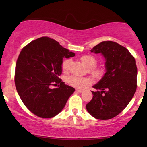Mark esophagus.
I'll return each instance as SVG.
<instances>
[{"instance_id": "esophagus-1", "label": "esophagus", "mask_w": 147, "mask_h": 147, "mask_svg": "<svg viewBox=\"0 0 147 147\" xmlns=\"http://www.w3.org/2000/svg\"><path fill=\"white\" fill-rule=\"evenodd\" d=\"M76 91H77V92H82L84 90H82V89H76Z\"/></svg>"}]
</instances>
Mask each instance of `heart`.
Listing matches in <instances>:
<instances>
[{"mask_svg": "<svg viewBox=\"0 0 147 147\" xmlns=\"http://www.w3.org/2000/svg\"><path fill=\"white\" fill-rule=\"evenodd\" d=\"M82 63L85 64L88 68H90L89 71L96 77H101L104 75V70L102 68H95L93 67L97 63L95 57L92 55H84L81 57ZM71 60L70 59H65L61 63V68L63 71H67L70 67ZM67 82L72 86L77 88H85L88 86L90 85L93 82V79L90 77H79L77 75L69 76L67 78Z\"/></svg>", "mask_w": 147, "mask_h": 147, "instance_id": "b5f03b06", "label": "heart"}]
</instances>
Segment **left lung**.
<instances>
[{"label": "left lung", "instance_id": "left-lung-1", "mask_svg": "<svg viewBox=\"0 0 147 147\" xmlns=\"http://www.w3.org/2000/svg\"><path fill=\"white\" fill-rule=\"evenodd\" d=\"M90 52L104 56L106 72L92 86L97 90L92 91L93 97L86 109L96 119H111L125 109L136 92V60L127 49L113 41H103Z\"/></svg>", "mask_w": 147, "mask_h": 147}]
</instances>
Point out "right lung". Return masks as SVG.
Listing matches in <instances>:
<instances>
[{"mask_svg": "<svg viewBox=\"0 0 147 147\" xmlns=\"http://www.w3.org/2000/svg\"><path fill=\"white\" fill-rule=\"evenodd\" d=\"M75 55L49 37H41L22 49L16 61L14 82L20 98L38 117L50 118L63 110L75 88L61 82L63 58ZM54 83L60 87L51 89Z\"/></svg>", "mask_w": 147, "mask_h": 147, "instance_id": "obj_1", "label": "right lung"}]
</instances>
